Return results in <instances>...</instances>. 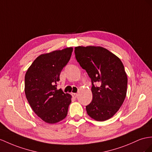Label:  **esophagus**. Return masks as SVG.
Wrapping results in <instances>:
<instances>
[{"mask_svg":"<svg viewBox=\"0 0 152 152\" xmlns=\"http://www.w3.org/2000/svg\"><path fill=\"white\" fill-rule=\"evenodd\" d=\"M71 95H72V96L73 97V98H76V97H77V93H72Z\"/></svg>","mask_w":152,"mask_h":152,"instance_id":"34e87169","label":"esophagus"}]
</instances>
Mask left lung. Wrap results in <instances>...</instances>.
I'll use <instances>...</instances> for the list:
<instances>
[{"mask_svg":"<svg viewBox=\"0 0 152 152\" xmlns=\"http://www.w3.org/2000/svg\"><path fill=\"white\" fill-rule=\"evenodd\" d=\"M75 57L91 79L92 100L88 115L104 121L119 110L126 95L127 76L118 57L102 47H76Z\"/></svg>","mask_w":152,"mask_h":152,"instance_id":"left-lung-1","label":"left lung"}]
</instances>
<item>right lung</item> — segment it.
I'll use <instances>...</instances> for the list:
<instances>
[{
  "instance_id": "1",
  "label": "right lung",
  "mask_w": 152,
  "mask_h": 152,
  "mask_svg": "<svg viewBox=\"0 0 152 152\" xmlns=\"http://www.w3.org/2000/svg\"><path fill=\"white\" fill-rule=\"evenodd\" d=\"M72 49L68 48L41 54L26 73V98L34 113L48 123L59 122L67 115L71 96L58 90L56 87Z\"/></svg>"
}]
</instances>
